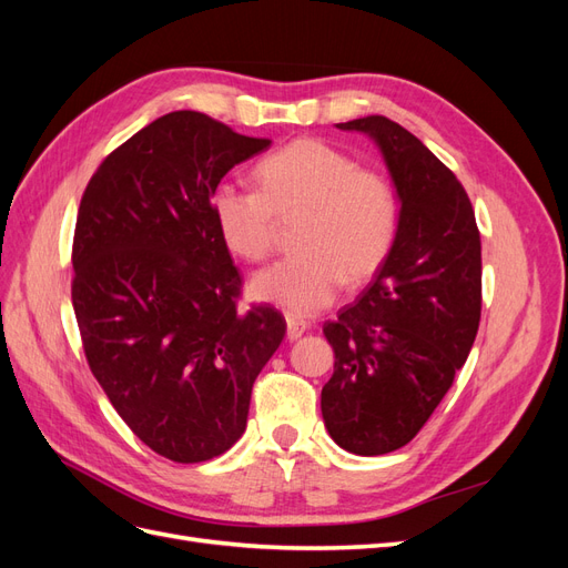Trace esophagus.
<instances>
[{
    "label": "esophagus",
    "mask_w": 568,
    "mask_h": 568,
    "mask_svg": "<svg viewBox=\"0 0 568 568\" xmlns=\"http://www.w3.org/2000/svg\"><path fill=\"white\" fill-rule=\"evenodd\" d=\"M305 329H307V322L305 320H301L296 315H286V338L288 341L301 338L305 334Z\"/></svg>",
    "instance_id": "esophagus-1"
}]
</instances>
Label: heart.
I'll list each match as a JSON object with an SVG mask.
<instances>
[{"instance_id":"b5f03b06","label":"heart","mask_w":568,"mask_h":568,"mask_svg":"<svg viewBox=\"0 0 568 568\" xmlns=\"http://www.w3.org/2000/svg\"><path fill=\"white\" fill-rule=\"evenodd\" d=\"M257 189L220 182L211 194L215 230L230 253L248 263L274 248L277 217H298L291 257L253 277V296L311 315L341 286L379 272L395 244L400 205L386 175L320 140H296L255 165Z\"/></svg>"}]
</instances>
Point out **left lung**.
Here are the masks:
<instances>
[{"mask_svg":"<svg viewBox=\"0 0 568 568\" xmlns=\"http://www.w3.org/2000/svg\"><path fill=\"white\" fill-rule=\"evenodd\" d=\"M336 128L376 144L400 203L386 263L324 324L334 348L324 426L343 450L374 457L419 434L467 363L480 320V236L464 186L415 134L384 115Z\"/></svg>","mask_w":568,"mask_h":568,"instance_id":"1","label":"left lung"}]
</instances>
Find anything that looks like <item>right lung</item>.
I'll return each mask as SVG.
<instances>
[{"instance_id":"add662e5","label":"right lung","mask_w":568,"mask_h":568,"mask_svg":"<svg viewBox=\"0 0 568 568\" xmlns=\"http://www.w3.org/2000/svg\"><path fill=\"white\" fill-rule=\"evenodd\" d=\"M199 111L168 113L99 165L73 239V311L97 382L153 453L194 464L246 432L257 374L284 317L239 313L242 274L215 230L211 194L270 149Z\"/></svg>"}]
</instances>
